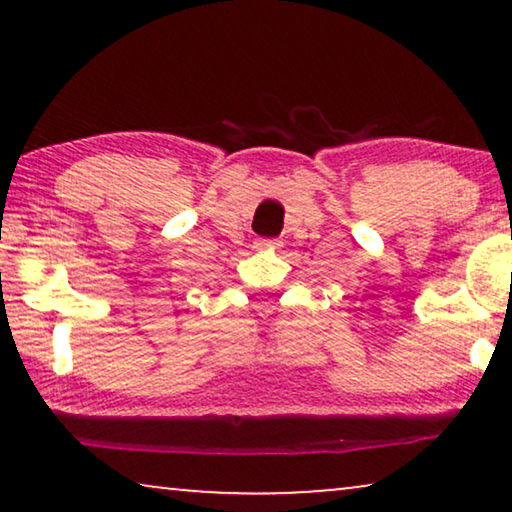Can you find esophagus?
<instances>
[{"label": "esophagus", "instance_id": "esophagus-1", "mask_svg": "<svg viewBox=\"0 0 512 512\" xmlns=\"http://www.w3.org/2000/svg\"><path fill=\"white\" fill-rule=\"evenodd\" d=\"M254 247L258 251H272V249H279L282 244H279V240H256Z\"/></svg>", "mask_w": 512, "mask_h": 512}]
</instances>
